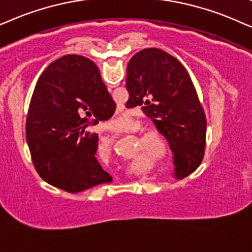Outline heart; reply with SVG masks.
<instances>
[{
    "label": "heart",
    "instance_id": "1",
    "mask_svg": "<svg viewBox=\"0 0 252 252\" xmlns=\"http://www.w3.org/2000/svg\"><path fill=\"white\" fill-rule=\"evenodd\" d=\"M157 135H158V136H159V137H161V135H160V133H159V132H157ZM143 136H144V137H147V135H146V133H144V135H143ZM105 146H106V147H109V146H110V142H109V140H107V142L105 143Z\"/></svg>",
    "mask_w": 252,
    "mask_h": 252
}]
</instances>
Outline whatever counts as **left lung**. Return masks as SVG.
Here are the masks:
<instances>
[{"instance_id": "obj_1", "label": "left lung", "mask_w": 252, "mask_h": 252, "mask_svg": "<svg viewBox=\"0 0 252 252\" xmlns=\"http://www.w3.org/2000/svg\"><path fill=\"white\" fill-rule=\"evenodd\" d=\"M126 108L140 107L168 140L176 179H184L202 163L206 117L189 73L165 50L146 48L126 68Z\"/></svg>"}]
</instances>
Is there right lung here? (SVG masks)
Returning a JSON list of instances; mask_svg holds the SVG:
<instances>
[{"instance_id":"1","label":"right lung","mask_w":252,"mask_h":252,"mask_svg":"<svg viewBox=\"0 0 252 252\" xmlns=\"http://www.w3.org/2000/svg\"><path fill=\"white\" fill-rule=\"evenodd\" d=\"M115 109L91 60L70 54L50 63L36 82L26 120V140L39 176L70 193L112 182L95 158L98 133L85 128L109 120Z\"/></svg>"}]
</instances>
